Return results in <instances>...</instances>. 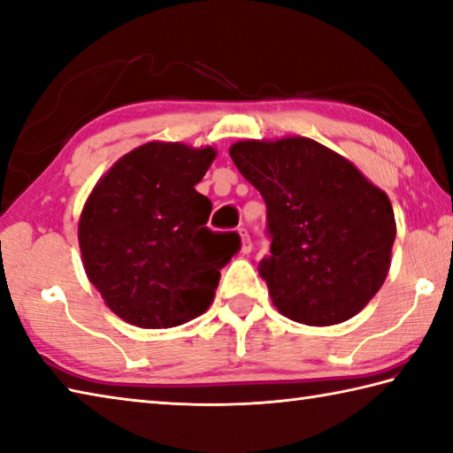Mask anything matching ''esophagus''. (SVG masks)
<instances>
[{"instance_id": "esophagus-1", "label": "esophagus", "mask_w": 453, "mask_h": 453, "mask_svg": "<svg viewBox=\"0 0 453 453\" xmlns=\"http://www.w3.org/2000/svg\"><path fill=\"white\" fill-rule=\"evenodd\" d=\"M239 235H242V251L243 253H251L253 242H251V237H250V232H247L245 227H239Z\"/></svg>"}]
</instances>
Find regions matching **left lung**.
Segmentation results:
<instances>
[{"instance_id":"1","label":"left lung","mask_w":453,"mask_h":453,"mask_svg":"<svg viewBox=\"0 0 453 453\" xmlns=\"http://www.w3.org/2000/svg\"><path fill=\"white\" fill-rule=\"evenodd\" d=\"M229 155L267 206L271 253L259 273L279 312L306 326L361 312L391 267L396 226L387 194L306 137L242 141Z\"/></svg>"}]
</instances>
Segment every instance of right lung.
I'll list each match as a JSON object with an SVG mask.
<instances>
[{
	"label": "right lung",
	"mask_w": 453,
	"mask_h": 453,
	"mask_svg": "<svg viewBox=\"0 0 453 453\" xmlns=\"http://www.w3.org/2000/svg\"><path fill=\"white\" fill-rule=\"evenodd\" d=\"M214 158L211 147L147 143L96 184L80 216V251L121 320L173 327L214 300L219 271L242 247L234 232L206 226L211 202L194 188Z\"/></svg>",
	"instance_id": "1"
}]
</instances>
